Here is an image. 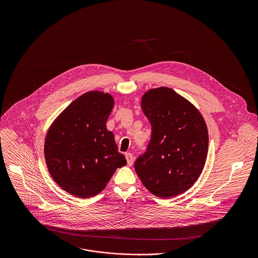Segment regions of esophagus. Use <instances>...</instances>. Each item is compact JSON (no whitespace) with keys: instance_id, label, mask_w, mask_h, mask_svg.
<instances>
[{"instance_id":"34e87169","label":"esophagus","mask_w":258,"mask_h":258,"mask_svg":"<svg viewBox=\"0 0 258 258\" xmlns=\"http://www.w3.org/2000/svg\"><path fill=\"white\" fill-rule=\"evenodd\" d=\"M125 157H126L128 166H132V164H133V162H134V156H133L131 153H126Z\"/></svg>"}]
</instances>
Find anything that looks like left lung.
Returning <instances> with one entry per match:
<instances>
[{
    "label": "left lung",
    "instance_id": "1",
    "mask_svg": "<svg viewBox=\"0 0 258 258\" xmlns=\"http://www.w3.org/2000/svg\"><path fill=\"white\" fill-rule=\"evenodd\" d=\"M141 107L152 126L147 151L135 162L141 182L153 195L168 199L187 190L206 164L209 133L188 100L169 87L148 90Z\"/></svg>",
    "mask_w": 258,
    "mask_h": 258
}]
</instances>
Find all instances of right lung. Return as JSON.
Masks as SVG:
<instances>
[{
  "mask_svg": "<svg viewBox=\"0 0 258 258\" xmlns=\"http://www.w3.org/2000/svg\"><path fill=\"white\" fill-rule=\"evenodd\" d=\"M113 106L109 93L86 92L56 117L46 133L48 172L62 189L77 198L98 195L116 169L127 163L106 128Z\"/></svg>",
  "mask_w": 258,
  "mask_h": 258,
  "instance_id": "obj_1",
  "label": "right lung"
}]
</instances>
